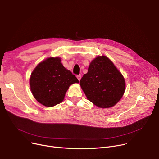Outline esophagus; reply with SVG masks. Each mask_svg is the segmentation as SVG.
<instances>
[{"instance_id": "obj_1", "label": "esophagus", "mask_w": 159, "mask_h": 159, "mask_svg": "<svg viewBox=\"0 0 159 159\" xmlns=\"http://www.w3.org/2000/svg\"><path fill=\"white\" fill-rule=\"evenodd\" d=\"M81 77H82V76H81V75H77V79H78V80H80Z\"/></svg>"}]
</instances>
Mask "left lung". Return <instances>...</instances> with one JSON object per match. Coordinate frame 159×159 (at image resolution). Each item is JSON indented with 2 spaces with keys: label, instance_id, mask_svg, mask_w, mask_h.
<instances>
[{
  "label": "left lung",
  "instance_id": "left-lung-1",
  "mask_svg": "<svg viewBox=\"0 0 159 159\" xmlns=\"http://www.w3.org/2000/svg\"><path fill=\"white\" fill-rule=\"evenodd\" d=\"M80 84L89 101L102 108L110 107L117 103L124 95L126 86L120 72L106 56H98L91 61Z\"/></svg>",
  "mask_w": 159,
  "mask_h": 159
}]
</instances>
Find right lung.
<instances>
[{
  "mask_svg": "<svg viewBox=\"0 0 159 159\" xmlns=\"http://www.w3.org/2000/svg\"><path fill=\"white\" fill-rule=\"evenodd\" d=\"M61 61L58 57L48 58L39 63L31 75L32 94L39 103L47 107L61 103L70 86L79 82Z\"/></svg>",
  "mask_w": 159,
  "mask_h": 159,
  "instance_id": "obj_1",
  "label": "right lung"
}]
</instances>
